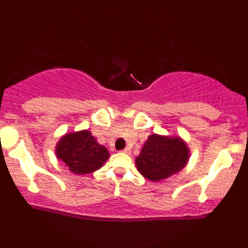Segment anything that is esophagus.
<instances>
[{
	"label": "esophagus",
	"mask_w": 248,
	"mask_h": 248,
	"mask_svg": "<svg viewBox=\"0 0 248 248\" xmlns=\"http://www.w3.org/2000/svg\"><path fill=\"white\" fill-rule=\"evenodd\" d=\"M122 152H123V154L130 155V154H131V150H130V148H125V149H124V150H122Z\"/></svg>",
	"instance_id": "1"
}]
</instances>
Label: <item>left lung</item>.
<instances>
[{"label": "left lung", "instance_id": "obj_1", "mask_svg": "<svg viewBox=\"0 0 248 248\" xmlns=\"http://www.w3.org/2000/svg\"><path fill=\"white\" fill-rule=\"evenodd\" d=\"M189 148L181 137L151 134L135 158L140 174L151 182H160L178 174L187 165Z\"/></svg>", "mask_w": 248, "mask_h": 248}]
</instances>
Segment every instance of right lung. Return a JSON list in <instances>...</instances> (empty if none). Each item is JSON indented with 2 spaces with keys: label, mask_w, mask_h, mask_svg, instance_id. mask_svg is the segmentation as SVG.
<instances>
[{
  "label": "right lung",
  "mask_w": 248,
  "mask_h": 248,
  "mask_svg": "<svg viewBox=\"0 0 248 248\" xmlns=\"http://www.w3.org/2000/svg\"><path fill=\"white\" fill-rule=\"evenodd\" d=\"M55 154L57 159L77 175L91 174L98 170L109 158L107 148L98 143L88 130L64 134L56 143Z\"/></svg>",
  "instance_id": "obj_1"
}]
</instances>
